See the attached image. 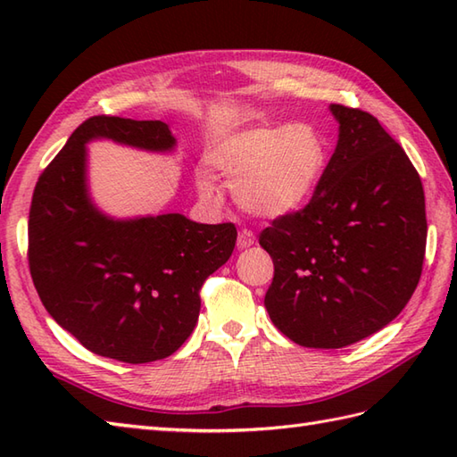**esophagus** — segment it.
<instances>
[{"label": "esophagus", "instance_id": "esophagus-1", "mask_svg": "<svg viewBox=\"0 0 457 457\" xmlns=\"http://www.w3.org/2000/svg\"><path fill=\"white\" fill-rule=\"evenodd\" d=\"M253 244H255L253 231H249V229L239 231V236H237V247L239 249H247V247H251Z\"/></svg>", "mask_w": 457, "mask_h": 457}]
</instances>
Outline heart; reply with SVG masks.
<instances>
[{
	"mask_svg": "<svg viewBox=\"0 0 457 457\" xmlns=\"http://www.w3.org/2000/svg\"><path fill=\"white\" fill-rule=\"evenodd\" d=\"M328 139L312 123L257 125L223 137L212 151V167L234 187L237 206L249 216L277 220L304 208L328 167ZM200 196L218 200L208 179Z\"/></svg>",
	"mask_w": 457,
	"mask_h": 457,
	"instance_id": "heart-1",
	"label": "heart"
}]
</instances>
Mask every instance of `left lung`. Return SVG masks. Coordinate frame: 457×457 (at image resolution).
<instances>
[{"mask_svg": "<svg viewBox=\"0 0 457 457\" xmlns=\"http://www.w3.org/2000/svg\"><path fill=\"white\" fill-rule=\"evenodd\" d=\"M329 112L337 145L312 200L259 236L275 265L270 320L316 349L352 345L399 316L426 251L422 182L401 145L371 113Z\"/></svg>", "mask_w": 457, "mask_h": 457, "instance_id": "left-lung-1", "label": "left lung"}]
</instances>
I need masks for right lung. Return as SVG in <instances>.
I'll list each match as a JSON object with an SVG mask.
<instances>
[{"label": "right lung", "instance_id": "right-lung-1", "mask_svg": "<svg viewBox=\"0 0 457 457\" xmlns=\"http://www.w3.org/2000/svg\"><path fill=\"white\" fill-rule=\"evenodd\" d=\"M96 139L149 153L177 147L169 125L157 120H86L38 177L29 269L46 312L86 349L123 363L157 361L192 334L200 288L231 257L237 229L182 213H104L88 187L86 145Z\"/></svg>", "mask_w": 457, "mask_h": 457}]
</instances>
